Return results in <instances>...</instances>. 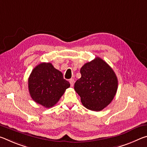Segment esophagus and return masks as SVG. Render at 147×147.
<instances>
[{
	"instance_id": "obj_1",
	"label": "esophagus",
	"mask_w": 147,
	"mask_h": 147,
	"mask_svg": "<svg viewBox=\"0 0 147 147\" xmlns=\"http://www.w3.org/2000/svg\"><path fill=\"white\" fill-rule=\"evenodd\" d=\"M69 83H70V84H71V86L73 87V85H74V79L73 78H71V79L69 80Z\"/></svg>"
}]
</instances>
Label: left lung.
Instances as JSON below:
<instances>
[{
  "mask_svg": "<svg viewBox=\"0 0 147 147\" xmlns=\"http://www.w3.org/2000/svg\"><path fill=\"white\" fill-rule=\"evenodd\" d=\"M81 78L74 84V90L87 109L99 111L109 105L118 87L115 73L102 59L96 57L80 69Z\"/></svg>",
  "mask_w": 147,
  "mask_h": 147,
  "instance_id": "8db88e82",
  "label": "left lung"
}]
</instances>
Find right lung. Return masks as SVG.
<instances>
[{
  "instance_id": "1",
  "label": "right lung",
  "mask_w": 147,
  "mask_h": 147,
  "mask_svg": "<svg viewBox=\"0 0 147 147\" xmlns=\"http://www.w3.org/2000/svg\"><path fill=\"white\" fill-rule=\"evenodd\" d=\"M70 87L61 72L51 63L37 65L28 78V90L36 103L49 108L58 102L65 91Z\"/></svg>"
}]
</instances>
